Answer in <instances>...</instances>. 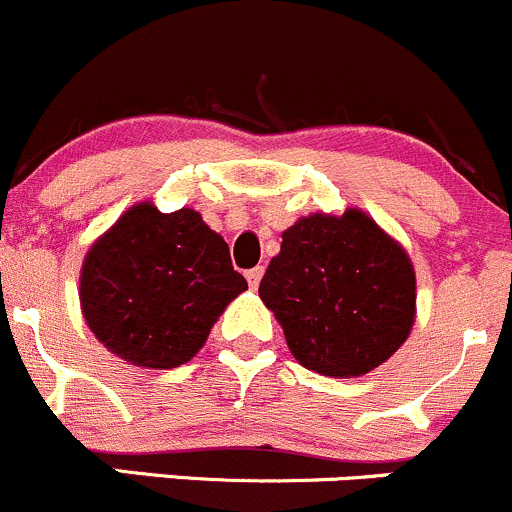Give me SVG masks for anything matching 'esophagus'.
Returning <instances> with one entry per match:
<instances>
[{
  "mask_svg": "<svg viewBox=\"0 0 512 512\" xmlns=\"http://www.w3.org/2000/svg\"><path fill=\"white\" fill-rule=\"evenodd\" d=\"M261 276H263V266L249 268V271H246V278H249V286H251V288L258 286V281H261Z\"/></svg>",
  "mask_w": 512,
  "mask_h": 512,
  "instance_id": "obj_1",
  "label": "esophagus"
}]
</instances>
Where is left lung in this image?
Segmentation results:
<instances>
[{
  "label": "left lung",
  "mask_w": 512,
  "mask_h": 512,
  "mask_svg": "<svg viewBox=\"0 0 512 512\" xmlns=\"http://www.w3.org/2000/svg\"><path fill=\"white\" fill-rule=\"evenodd\" d=\"M258 296L296 361L321 376H363L401 348L416 318L411 258L363 211L313 214L283 231Z\"/></svg>",
  "instance_id": "left-lung-1"
}]
</instances>
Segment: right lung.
<instances>
[{
  "label": "right lung",
  "instance_id": "right-lung-1",
  "mask_svg": "<svg viewBox=\"0 0 512 512\" xmlns=\"http://www.w3.org/2000/svg\"><path fill=\"white\" fill-rule=\"evenodd\" d=\"M246 288L229 244L199 211L161 214L136 204L89 249L79 298L86 323L111 353L164 371L196 356Z\"/></svg>",
  "mask_w": 512,
  "mask_h": 512
}]
</instances>
